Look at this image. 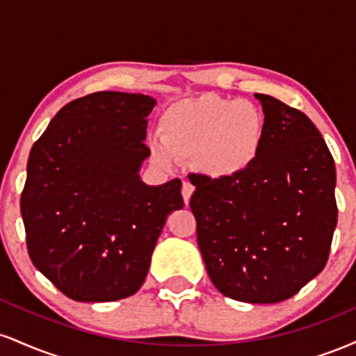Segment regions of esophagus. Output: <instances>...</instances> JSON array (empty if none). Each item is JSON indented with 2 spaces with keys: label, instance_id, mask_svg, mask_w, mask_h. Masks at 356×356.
I'll use <instances>...</instances> for the list:
<instances>
[{
  "label": "esophagus",
  "instance_id": "esophagus-1",
  "mask_svg": "<svg viewBox=\"0 0 356 356\" xmlns=\"http://www.w3.org/2000/svg\"><path fill=\"white\" fill-rule=\"evenodd\" d=\"M192 192H194V186H192L191 182H184L182 184V197H184V202H186V206L191 201Z\"/></svg>",
  "mask_w": 356,
  "mask_h": 356
}]
</instances>
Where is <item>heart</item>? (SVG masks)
<instances>
[{"label":"heart","mask_w":356,"mask_h":356,"mask_svg":"<svg viewBox=\"0 0 356 356\" xmlns=\"http://www.w3.org/2000/svg\"><path fill=\"white\" fill-rule=\"evenodd\" d=\"M266 117L254 102L204 95L174 104L161 118V138L150 150L161 165L194 161L211 179L238 177L256 162Z\"/></svg>","instance_id":"heart-1"}]
</instances>
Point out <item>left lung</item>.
Returning a JSON list of instances; mask_svg holds the SVG:
<instances>
[{
	"label": "left lung",
	"mask_w": 356,
	"mask_h": 356,
	"mask_svg": "<svg viewBox=\"0 0 356 356\" xmlns=\"http://www.w3.org/2000/svg\"><path fill=\"white\" fill-rule=\"evenodd\" d=\"M266 136L256 162L232 179L192 174L191 209L212 284L244 303H280L318 276L337 227V170L300 110L256 93Z\"/></svg>",
	"instance_id": "1"
}]
</instances>
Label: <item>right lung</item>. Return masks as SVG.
Listing matches in <instances>:
<instances>
[{"instance_id":"obj_1","label":"right lung","mask_w":356,"mask_h":356,"mask_svg":"<svg viewBox=\"0 0 356 356\" xmlns=\"http://www.w3.org/2000/svg\"><path fill=\"white\" fill-rule=\"evenodd\" d=\"M155 99L97 92L65 105L31 147L22 216L35 268L65 296L104 303L140 289L179 179L147 186L140 167Z\"/></svg>"}]
</instances>
